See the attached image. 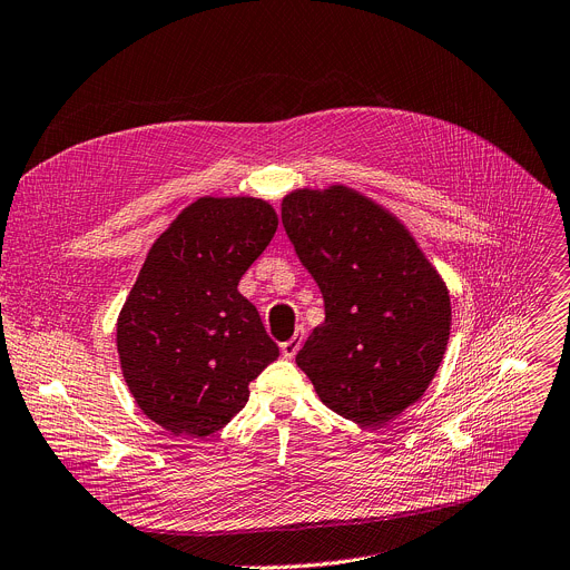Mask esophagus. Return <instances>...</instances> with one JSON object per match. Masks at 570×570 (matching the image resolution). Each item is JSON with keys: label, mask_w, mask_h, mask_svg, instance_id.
Here are the masks:
<instances>
[{"label": "esophagus", "mask_w": 570, "mask_h": 570, "mask_svg": "<svg viewBox=\"0 0 570 570\" xmlns=\"http://www.w3.org/2000/svg\"><path fill=\"white\" fill-rule=\"evenodd\" d=\"M302 341H304V330L299 327V330H295V334L286 343H282V356L293 358L297 354V350L302 347Z\"/></svg>", "instance_id": "34e87169"}]
</instances>
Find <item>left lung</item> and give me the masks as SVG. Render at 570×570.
Listing matches in <instances>:
<instances>
[{"label": "left lung", "mask_w": 570, "mask_h": 570, "mask_svg": "<svg viewBox=\"0 0 570 570\" xmlns=\"http://www.w3.org/2000/svg\"><path fill=\"white\" fill-rule=\"evenodd\" d=\"M282 223L325 299L297 366L338 416L386 425L423 397L443 361V277L397 216L345 184L291 190Z\"/></svg>", "instance_id": "obj_1"}]
</instances>
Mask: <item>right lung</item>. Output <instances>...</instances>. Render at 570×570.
I'll list each match as a JSON object with an SVG mask.
<instances>
[{
	"label": "right lung",
	"instance_id": "1",
	"mask_svg": "<svg viewBox=\"0 0 570 570\" xmlns=\"http://www.w3.org/2000/svg\"><path fill=\"white\" fill-rule=\"evenodd\" d=\"M273 204L204 195L154 240L120 308L122 377L149 421L175 436L223 430L249 382L279 356L238 282L277 232Z\"/></svg>",
	"mask_w": 570,
	"mask_h": 570
}]
</instances>
